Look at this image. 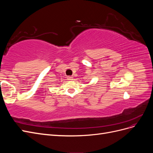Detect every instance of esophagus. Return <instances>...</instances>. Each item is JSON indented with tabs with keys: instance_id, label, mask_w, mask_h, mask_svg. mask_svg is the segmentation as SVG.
<instances>
[{
	"instance_id": "34e87169",
	"label": "esophagus",
	"mask_w": 153,
	"mask_h": 153,
	"mask_svg": "<svg viewBox=\"0 0 153 153\" xmlns=\"http://www.w3.org/2000/svg\"><path fill=\"white\" fill-rule=\"evenodd\" d=\"M67 78H68V80H73V77L71 76H68L67 77Z\"/></svg>"
}]
</instances>
